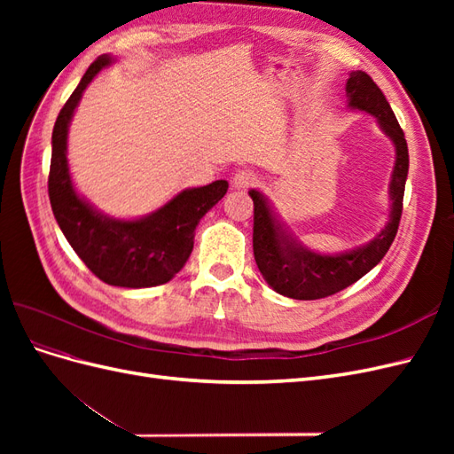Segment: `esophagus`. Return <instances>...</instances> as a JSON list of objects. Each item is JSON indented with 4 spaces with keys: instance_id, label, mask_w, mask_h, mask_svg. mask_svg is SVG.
<instances>
[{
    "instance_id": "obj_1",
    "label": "esophagus",
    "mask_w": 454,
    "mask_h": 454,
    "mask_svg": "<svg viewBox=\"0 0 454 454\" xmlns=\"http://www.w3.org/2000/svg\"><path fill=\"white\" fill-rule=\"evenodd\" d=\"M257 182V176L252 172V170H240L235 174V177H232V189L237 191H246L248 187H252L254 184Z\"/></svg>"
}]
</instances>
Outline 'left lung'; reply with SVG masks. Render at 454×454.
Wrapping results in <instances>:
<instances>
[{
	"label": "left lung",
	"instance_id": "8db88e82",
	"mask_svg": "<svg viewBox=\"0 0 454 454\" xmlns=\"http://www.w3.org/2000/svg\"><path fill=\"white\" fill-rule=\"evenodd\" d=\"M348 107L373 115L380 130L395 147L392 180L388 185V222L375 239L340 254H318L301 244L272 210L269 199L250 189L254 200V255L259 272L274 292L299 301L329 297L358 282L392 246L403 210L409 153L403 130L382 90L365 72H352L347 81Z\"/></svg>",
	"mask_w": 454,
	"mask_h": 454
}]
</instances>
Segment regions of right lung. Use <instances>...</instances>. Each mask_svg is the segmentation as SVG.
<instances>
[{
    "label": "right lung",
    "instance_id": "1",
    "mask_svg": "<svg viewBox=\"0 0 454 454\" xmlns=\"http://www.w3.org/2000/svg\"><path fill=\"white\" fill-rule=\"evenodd\" d=\"M109 54L96 59L67 98L52 129L49 199L57 223L75 254L102 282L119 287H151L172 280L193 252L202 215L227 193L225 180L184 189L159 210L136 219L98 212L81 197L67 167V130L81 96L104 67Z\"/></svg>",
    "mask_w": 454,
    "mask_h": 454
}]
</instances>
